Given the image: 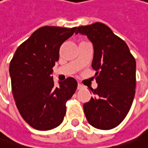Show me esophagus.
Listing matches in <instances>:
<instances>
[{"instance_id": "1", "label": "esophagus", "mask_w": 148, "mask_h": 148, "mask_svg": "<svg viewBox=\"0 0 148 148\" xmlns=\"http://www.w3.org/2000/svg\"><path fill=\"white\" fill-rule=\"evenodd\" d=\"M82 88H84V86L83 85H82V84H80V83H78V85H77V89H82Z\"/></svg>"}]
</instances>
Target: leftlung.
Wrapping results in <instances>:
<instances>
[{
    "instance_id": "1",
    "label": "left lung",
    "mask_w": 148,
    "mask_h": 148,
    "mask_svg": "<svg viewBox=\"0 0 148 148\" xmlns=\"http://www.w3.org/2000/svg\"><path fill=\"white\" fill-rule=\"evenodd\" d=\"M93 45L92 67L96 71L95 95L83 104L91 125L110 130L119 125L132 107L136 88V60L124 40L102 23L77 27Z\"/></svg>"
}]
</instances>
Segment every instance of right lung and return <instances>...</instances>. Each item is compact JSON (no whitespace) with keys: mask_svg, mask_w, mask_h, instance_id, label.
Masks as SVG:
<instances>
[{"mask_svg":"<svg viewBox=\"0 0 148 148\" xmlns=\"http://www.w3.org/2000/svg\"><path fill=\"white\" fill-rule=\"evenodd\" d=\"M76 28L42 27L16 49L11 60L9 73L16 108L36 130L49 131L62 123L66 102L77 88L73 77L59 82L56 87L51 76L60 45Z\"/></svg>","mask_w":148,"mask_h":148,"instance_id":"right-lung-1","label":"right lung"}]
</instances>
